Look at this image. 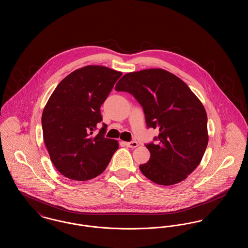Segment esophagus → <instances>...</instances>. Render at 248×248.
<instances>
[{"instance_id":"1","label":"esophagus","mask_w":248,"mask_h":248,"mask_svg":"<svg viewBox=\"0 0 248 248\" xmlns=\"http://www.w3.org/2000/svg\"><path fill=\"white\" fill-rule=\"evenodd\" d=\"M124 145L128 148H137L139 146V143L137 141L124 142Z\"/></svg>"}]
</instances>
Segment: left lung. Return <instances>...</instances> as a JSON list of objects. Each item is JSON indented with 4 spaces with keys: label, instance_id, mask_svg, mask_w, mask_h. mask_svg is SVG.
Masks as SVG:
<instances>
[{
    "label": "left lung",
    "instance_id": "1",
    "mask_svg": "<svg viewBox=\"0 0 248 248\" xmlns=\"http://www.w3.org/2000/svg\"><path fill=\"white\" fill-rule=\"evenodd\" d=\"M116 91L134 95L147 126L159 129L157 144H146L150 160L140 165L154 183L170 186L186 179L199 165L208 143L207 115L199 98L176 75L162 69L124 74Z\"/></svg>",
    "mask_w": 248,
    "mask_h": 248
}]
</instances>
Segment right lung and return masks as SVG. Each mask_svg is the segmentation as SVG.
I'll use <instances>...</instances> for the list:
<instances>
[{"label": "right lung", "instance_id": "1", "mask_svg": "<svg viewBox=\"0 0 248 248\" xmlns=\"http://www.w3.org/2000/svg\"><path fill=\"white\" fill-rule=\"evenodd\" d=\"M122 72L86 66L64 78L48 99L42 115L44 141L51 162L63 176L84 181L100 175L118 150L117 140L105 138L107 124L100 107Z\"/></svg>", "mask_w": 248, "mask_h": 248}]
</instances>
